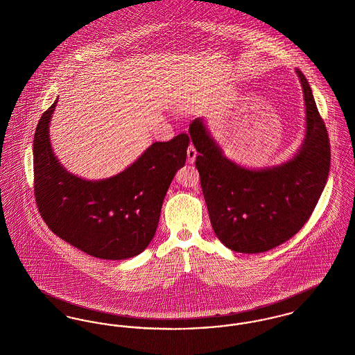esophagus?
Segmentation results:
<instances>
[{
    "label": "esophagus",
    "instance_id": "1",
    "mask_svg": "<svg viewBox=\"0 0 355 355\" xmlns=\"http://www.w3.org/2000/svg\"><path fill=\"white\" fill-rule=\"evenodd\" d=\"M196 157H197V150L193 145H190L187 148V161H189V164H193L196 161Z\"/></svg>",
    "mask_w": 355,
    "mask_h": 355
}]
</instances>
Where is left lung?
Segmentation results:
<instances>
[{
    "label": "left lung",
    "mask_w": 355,
    "mask_h": 355,
    "mask_svg": "<svg viewBox=\"0 0 355 355\" xmlns=\"http://www.w3.org/2000/svg\"><path fill=\"white\" fill-rule=\"evenodd\" d=\"M297 74L304 90L306 133L300 150L281 165L243 168L223 155L203 119L189 126L211 226L220 242L236 253L268 252L295 236L326 185L329 135L310 85L300 70Z\"/></svg>",
    "instance_id": "1"
}]
</instances>
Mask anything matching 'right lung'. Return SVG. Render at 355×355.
<instances>
[{
	"instance_id": "1",
	"label": "right lung",
	"mask_w": 355,
	"mask_h": 355,
	"mask_svg": "<svg viewBox=\"0 0 355 355\" xmlns=\"http://www.w3.org/2000/svg\"><path fill=\"white\" fill-rule=\"evenodd\" d=\"M57 102L34 135V196L42 220L55 236L96 258L119 261L142 253L155 234L170 184L185 165L189 135L154 142L123 171L89 181L69 173L51 149Z\"/></svg>"
}]
</instances>
